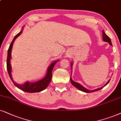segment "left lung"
Returning a JSON list of instances; mask_svg holds the SVG:
<instances>
[{
  "instance_id": "left-lung-1",
  "label": "left lung",
  "mask_w": 121,
  "mask_h": 121,
  "mask_svg": "<svg viewBox=\"0 0 121 121\" xmlns=\"http://www.w3.org/2000/svg\"><path fill=\"white\" fill-rule=\"evenodd\" d=\"M102 38H103V40H104V41L105 42H107V43H109V44L110 45H112V43H111V40L110 39V38H109L108 36H107V35L105 33H104V30H102ZM72 65H73V63L71 62V67L72 68ZM70 81H71V82L72 85H73V86H75V87H76L77 88H78V90H80V91H82V92H86V93H91V92H94V91H99V90L102 89L103 87H104V86H106L108 82L110 81V79H109L108 81H107V82L106 83L105 85H104V86H102V87H100V88H97V89H95V90H89L88 89H87L85 87H83V86H82L81 85H80V83H77V82H76L72 80V79L71 78V76L70 77Z\"/></svg>"
}]
</instances>
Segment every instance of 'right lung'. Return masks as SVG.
<instances>
[{"label":"right lung","instance_id":"right-lung-1","mask_svg":"<svg viewBox=\"0 0 121 121\" xmlns=\"http://www.w3.org/2000/svg\"><path fill=\"white\" fill-rule=\"evenodd\" d=\"M24 29V26L22 28V29L21 30L20 33H19L17 35H15L14 37L13 40L10 44V45L9 46V49L8 51V56H7V61H6V65H7V70L9 73V76H10L11 80L14 84L15 85L16 87L20 89L22 91L26 92L29 93H34V92H41L43 90L47 88V87L49 86L50 82L51 80V77H52V71L54 68V66L57 62L59 61V60L54 61L52 62L50 65L49 66L48 68L47 72H46V76L44 78H42L41 80H39V81H36V82H31L26 81L23 84L20 85L18 83H17L13 81L12 78V66L10 64V60L12 59V50L13 46V44L14 43L16 39H17L19 36H20L21 34L22 33V30Z\"/></svg>","mask_w":121,"mask_h":121}]
</instances>
